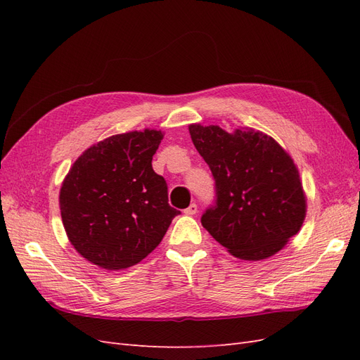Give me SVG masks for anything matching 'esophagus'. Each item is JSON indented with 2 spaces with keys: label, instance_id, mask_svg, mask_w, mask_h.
<instances>
[{
  "label": "esophagus",
  "instance_id": "obj_1",
  "mask_svg": "<svg viewBox=\"0 0 360 360\" xmlns=\"http://www.w3.org/2000/svg\"><path fill=\"white\" fill-rule=\"evenodd\" d=\"M197 212H198V205L197 204H191L189 207H188V209H184V213H186V214H197Z\"/></svg>",
  "mask_w": 360,
  "mask_h": 360
}]
</instances>
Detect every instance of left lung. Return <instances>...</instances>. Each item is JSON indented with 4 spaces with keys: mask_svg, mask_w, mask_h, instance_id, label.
<instances>
[{
    "mask_svg": "<svg viewBox=\"0 0 360 360\" xmlns=\"http://www.w3.org/2000/svg\"><path fill=\"white\" fill-rule=\"evenodd\" d=\"M189 134L216 186V205L202 214V226L240 259L259 261L279 252L307 216V195L291 156L254 129L228 134L219 126L195 123Z\"/></svg>",
    "mask_w": 360,
    "mask_h": 360,
    "instance_id": "8db88e82",
    "label": "left lung"
}]
</instances>
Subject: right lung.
<instances>
[{
  "instance_id": "1",
  "label": "right lung",
  "mask_w": 360,
  "mask_h": 360,
  "mask_svg": "<svg viewBox=\"0 0 360 360\" xmlns=\"http://www.w3.org/2000/svg\"><path fill=\"white\" fill-rule=\"evenodd\" d=\"M163 139L156 129L112 135L75 160L60 189L70 243L90 263L123 270L143 261L180 212L151 160Z\"/></svg>"
}]
</instances>
